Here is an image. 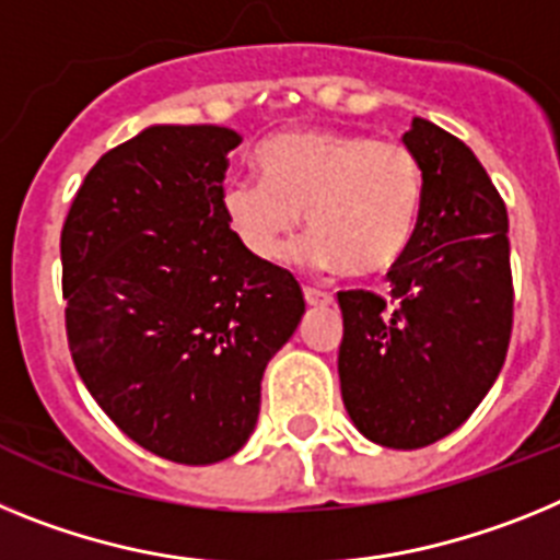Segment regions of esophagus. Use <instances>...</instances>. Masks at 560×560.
<instances>
[{
  "label": "esophagus",
  "mask_w": 560,
  "mask_h": 560,
  "mask_svg": "<svg viewBox=\"0 0 560 560\" xmlns=\"http://www.w3.org/2000/svg\"><path fill=\"white\" fill-rule=\"evenodd\" d=\"M304 301H307L310 307H324V304H332V295L324 293V290H315V287H304Z\"/></svg>",
  "instance_id": "1"
}]
</instances>
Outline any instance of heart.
<instances>
[{
    "instance_id": "heart-1",
    "label": "heart",
    "mask_w": 560,
    "mask_h": 560,
    "mask_svg": "<svg viewBox=\"0 0 560 560\" xmlns=\"http://www.w3.org/2000/svg\"><path fill=\"white\" fill-rule=\"evenodd\" d=\"M256 163L265 180L222 188L228 225L256 259L279 261L304 213L315 236L301 256L315 270L377 279L406 259L422 213V168L406 143L299 129L267 140Z\"/></svg>"
}]
</instances>
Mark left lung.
I'll list each match as a JSON object with an SVG mask.
<instances>
[{"label":"left lung","instance_id":"left-lung-1","mask_svg":"<svg viewBox=\"0 0 560 560\" xmlns=\"http://www.w3.org/2000/svg\"><path fill=\"white\" fill-rule=\"evenodd\" d=\"M402 143L422 168V213L388 295L338 293L340 395L383 448L448 436L495 383L513 329L508 208L468 145L415 118Z\"/></svg>","mask_w":560,"mask_h":560}]
</instances>
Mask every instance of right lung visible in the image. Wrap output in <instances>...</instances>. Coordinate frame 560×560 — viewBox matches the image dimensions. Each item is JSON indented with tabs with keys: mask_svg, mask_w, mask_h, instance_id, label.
<instances>
[{
	"mask_svg": "<svg viewBox=\"0 0 560 560\" xmlns=\"http://www.w3.org/2000/svg\"><path fill=\"white\" fill-rule=\"evenodd\" d=\"M240 143L225 126H149L92 165L61 231L81 381L129 440L179 465L245 445L261 374L304 315L293 273L225 220Z\"/></svg>",
	"mask_w": 560,
	"mask_h": 560,
	"instance_id": "add662e5",
	"label": "right lung"
}]
</instances>
